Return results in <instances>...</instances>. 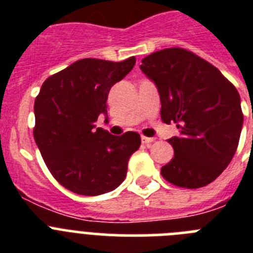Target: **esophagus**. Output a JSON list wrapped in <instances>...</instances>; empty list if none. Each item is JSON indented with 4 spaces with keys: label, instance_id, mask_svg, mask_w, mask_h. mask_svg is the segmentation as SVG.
I'll list each match as a JSON object with an SVG mask.
<instances>
[{
    "label": "esophagus",
    "instance_id": "34e87169",
    "mask_svg": "<svg viewBox=\"0 0 253 253\" xmlns=\"http://www.w3.org/2000/svg\"><path fill=\"white\" fill-rule=\"evenodd\" d=\"M154 138H149V137H144V135H142V143H144V144H151Z\"/></svg>",
    "mask_w": 253,
    "mask_h": 253
}]
</instances>
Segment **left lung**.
<instances>
[{
    "mask_svg": "<svg viewBox=\"0 0 253 253\" xmlns=\"http://www.w3.org/2000/svg\"><path fill=\"white\" fill-rule=\"evenodd\" d=\"M140 69L156 84L161 119L176 123L180 137L169 139L175 156L161 169L172 185L207 186L229 165L243 124L240 93L216 67L184 48H166L142 59Z\"/></svg>",
    "mask_w": 253,
    "mask_h": 253,
    "instance_id": "obj_1",
    "label": "left lung"
}]
</instances>
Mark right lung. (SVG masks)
<instances>
[{
  "instance_id": "obj_1",
  "label": "right lung",
  "mask_w": 253,
  "mask_h": 253,
  "mask_svg": "<svg viewBox=\"0 0 253 253\" xmlns=\"http://www.w3.org/2000/svg\"><path fill=\"white\" fill-rule=\"evenodd\" d=\"M135 64L84 58L44 81L34 104V139L53 177L78 195L96 196L124 181L140 135L120 137L95 128L107 115V95Z\"/></svg>"
}]
</instances>
